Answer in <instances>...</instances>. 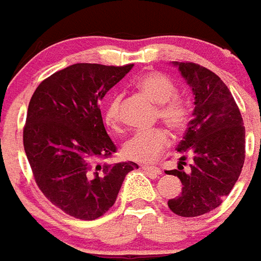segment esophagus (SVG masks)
I'll list each match as a JSON object with an SVG mask.
<instances>
[{
    "label": "esophagus",
    "instance_id": "esophagus-1",
    "mask_svg": "<svg viewBox=\"0 0 261 261\" xmlns=\"http://www.w3.org/2000/svg\"><path fill=\"white\" fill-rule=\"evenodd\" d=\"M144 171H147L149 174H153V175H160L162 174V170L158 168V167H149V166H143L141 167Z\"/></svg>",
    "mask_w": 261,
    "mask_h": 261
}]
</instances>
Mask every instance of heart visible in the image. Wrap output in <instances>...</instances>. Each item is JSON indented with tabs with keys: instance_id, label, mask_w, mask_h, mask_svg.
<instances>
[{
	"instance_id": "heart-1",
	"label": "heart",
	"mask_w": 261,
	"mask_h": 261,
	"mask_svg": "<svg viewBox=\"0 0 261 261\" xmlns=\"http://www.w3.org/2000/svg\"><path fill=\"white\" fill-rule=\"evenodd\" d=\"M137 90L159 103V118L172 130L182 132L190 121V106L183 98L176 97L178 89L174 82L160 72H145L135 82ZM121 95H113L103 109V121L112 129L120 124ZM168 145V135L164 129L139 130L124 144L122 153L126 159L140 163L155 162Z\"/></svg>"
}]
</instances>
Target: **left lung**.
<instances>
[{"label":"left lung","instance_id":"8db88e82","mask_svg":"<svg viewBox=\"0 0 261 261\" xmlns=\"http://www.w3.org/2000/svg\"><path fill=\"white\" fill-rule=\"evenodd\" d=\"M194 94L193 120L178 144L182 194L168 201L175 214L198 217L218 207L237 182L245 160V128L232 93L218 75L199 64L174 62ZM187 155L193 158L182 171Z\"/></svg>","mask_w":261,"mask_h":261}]
</instances>
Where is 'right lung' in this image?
<instances>
[{"mask_svg": "<svg viewBox=\"0 0 261 261\" xmlns=\"http://www.w3.org/2000/svg\"><path fill=\"white\" fill-rule=\"evenodd\" d=\"M76 63L52 74L33 93L24 149L41 193L68 216L91 221L114 205L133 162L99 164L116 145L106 133L99 102L132 70Z\"/></svg>", "mask_w": 261, "mask_h": 261, "instance_id": "add662e5", "label": "right lung"}]
</instances>
